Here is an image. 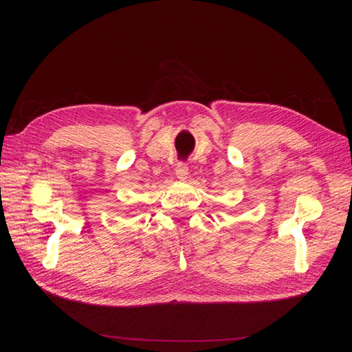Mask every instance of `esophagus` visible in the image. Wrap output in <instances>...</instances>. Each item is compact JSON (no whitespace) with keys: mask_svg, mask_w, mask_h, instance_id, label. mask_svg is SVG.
Masks as SVG:
<instances>
[{"mask_svg":"<svg viewBox=\"0 0 352 352\" xmlns=\"http://www.w3.org/2000/svg\"><path fill=\"white\" fill-rule=\"evenodd\" d=\"M188 174H189V169L186 163H178L177 168H175V175L180 182H184L188 178Z\"/></svg>","mask_w":352,"mask_h":352,"instance_id":"1","label":"esophagus"}]
</instances>
